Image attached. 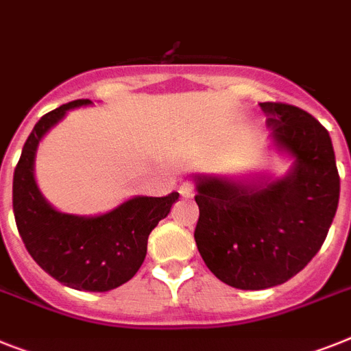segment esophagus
I'll use <instances>...</instances> for the list:
<instances>
[{"instance_id":"esophagus-1","label":"esophagus","mask_w":351,"mask_h":351,"mask_svg":"<svg viewBox=\"0 0 351 351\" xmlns=\"http://www.w3.org/2000/svg\"><path fill=\"white\" fill-rule=\"evenodd\" d=\"M178 193H180L182 196H185V198H191V196L194 194V184L193 182H184V184L180 185Z\"/></svg>"}]
</instances>
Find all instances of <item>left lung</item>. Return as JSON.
Wrapping results in <instances>:
<instances>
[{
  "label": "left lung",
  "mask_w": 351,
  "mask_h": 351,
  "mask_svg": "<svg viewBox=\"0 0 351 351\" xmlns=\"http://www.w3.org/2000/svg\"><path fill=\"white\" fill-rule=\"evenodd\" d=\"M276 146L296 160L289 175L243 185L198 178L196 246L221 282L275 287L307 266L325 243L339 203L332 139L316 117L280 101L261 103Z\"/></svg>",
  "instance_id": "1"
}]
</instances>
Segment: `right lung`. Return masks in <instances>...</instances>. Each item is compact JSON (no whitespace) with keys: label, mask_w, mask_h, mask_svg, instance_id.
<instances>
[{"label":"right lung","mask_w":351,"mask_h":351,"mask_svg":"<svg viewBox=\"0 0 351 351\" xmlns=\"http://www.w3.org/2000/svg\"><path fill=\"white\" fill-rule=\"evenodd\" d=\"M90 99H75L44 114L28 135L14 171L12 205L21 239L37 264L60 284L78 291L116 289L139 271L148 235L169 214L178 193L162 198L135 196L114 210L78 217L55 210L34 178L35 152L43 135L66 112Z\"/></svg>","instance_id":"obj_1"}]
</instances>
